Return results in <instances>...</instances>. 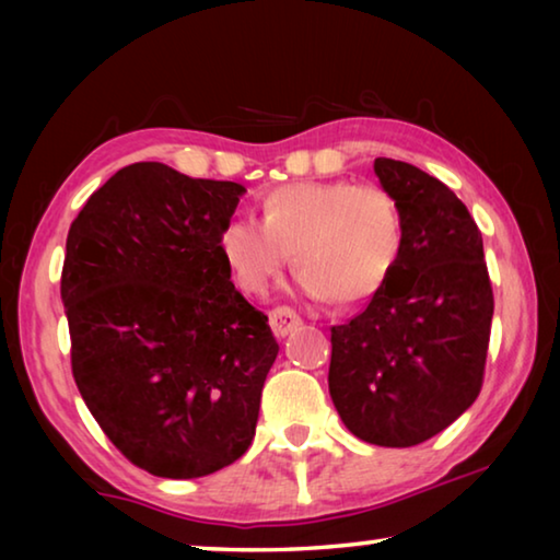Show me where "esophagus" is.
Wrapping results in <instances>:
<instances>
[{"mask_svg":"<svg viewBox=\"0 0 560 560\" xmlns=\"http://www.w3.org/2000/svg\"><path fill=\"white\" fill-rule=\"evenodd\" d=\"M269 324H271L273 336L283 338L301 326V316L291 306H277L269 314Z\"/></svg>","mask_w":560,"mask_h":560,"instance_id":"obj_1","label":"esophagus"}]
</instances>
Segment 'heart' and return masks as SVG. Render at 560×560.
<instances>
[{
    "instance_id": "heart-1",
    "label": "heart",
    "mask_w": 560,
    "mask_h": 560,
    "mask_svg": "<svg viewBox=\"0 0 560 560\" xmlns=\"http://www.w3.org/2000/svg\"><path fill=\"white\" fill-rule=\"evenodd\" d=\"M405 224L390 189L348 179L291 183L264 197L261 224L232 220L220 252L244 291L264 296L293 259L303 293L336 303L375 296L400 261Z\"/></svg>"
}]
</instances>
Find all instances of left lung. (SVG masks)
Segmentation results:
<instances>
[{
    "mask_svg": "<svg viewBox=\"0 0 560 560\" xmlns=\"http://www.w3.org/2000/svg\"><path fill=\"white\" fill-rule=\"evenodd\" d=\"M400 202V261L363 314L330 328L328 390L346 428L377 447L434 438L477 400L494 293L477 222L438 177L375 158Z\"/></svg>",
    "mask_w": 560,
    "mask_h": 560,
    "instance_id": "obj_1",
    "label": "left lung"
}]
</instances>
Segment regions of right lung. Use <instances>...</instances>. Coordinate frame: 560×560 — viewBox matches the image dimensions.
Returning <instances> with one entry per match:
<instances>
[{"mask_svg":"<svg viewBox=\"0 0 560 560\" xmlns=\"http://www.w3.org/2000/svg\"><path fill=\"white\" fill-rule=\"evenodd\" d=\"M244 192L136 163L89 197L66 240L73 381L106 438L155 477L230 467L257 430L279 343L220 252Z\"/></svg>","mask_w":560,"mask_h":560,"instance_id":"right-lung-1","label":"right lung"}]
</instances>
